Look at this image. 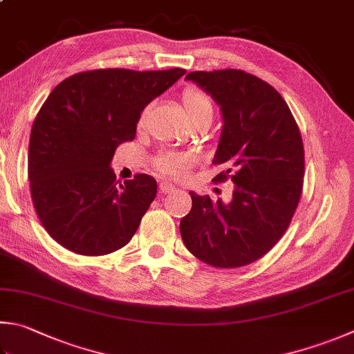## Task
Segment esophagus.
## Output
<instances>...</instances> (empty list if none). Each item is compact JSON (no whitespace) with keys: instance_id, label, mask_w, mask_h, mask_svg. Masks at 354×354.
<instances>
[{"instance_id":"esophagus-1","label":"esophagus","mask_w":354,"mask_h":354,"mask_svg":"<svg viewBox=\"0 0 354 354\" xmlns=\"http://www.w3.org/2000/svg\"><path fill=\"white\" fill-rule=\"evenodd\" d=\"M158 188H160V191L163 192V194H168V192H174L176 191V186L172 185V183H169V182H160V185H158Z\"/></svg>"}]
</instances>
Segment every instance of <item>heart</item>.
Wrapping results in <instances>:
<instances>
[{
    "mask_svg": "<svg viewBox=\"0 0 354 354\" xmlns=\"http://www.w3.org/2000/svg\"><path fill=\"white\" fill-rule=\"evenodd\" d=\"M183 108L186 118H188L189 123L198 122V120H212L214 115V104H212V100L208 94H205L203 91L189 88L183 92ZM145 117V114H143ZM142 117V120H143ZM189 165V158L185 156H163L158 160V168L162 169L166 174L171 176H180L183 174Z\"/></svg>",
    "mask_w": 354,
    "mask_h": 354,
    "instance_id": "heart-1",
    "label": "heart"
}]
</instances>
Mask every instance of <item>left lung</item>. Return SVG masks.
<instances>
[{
    "label": "left lung",
    "instance_id": "left-lung-1",
    "mask_svg": "<svg viewBox=\"0 0 354 354\" xmlns=\"http://www.w3.org/2000/svg\"><path fill=\"white\" fill-rule=\"evenodd\" d=\"M185 80L211 95L222 114L214 165L231 177L225 203L189 192L192 208L180 220L183 243L202 262L218 268L248 265L266 254L288 228L302 192V137L281 94L237 69L189 72Z\"/></svg>",
    "mask_w": 354,
    "mask_h": 354
}]
</instances>
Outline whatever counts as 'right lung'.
I'll use <instances>...</instances> for the list:
<instances>
[{"instance_id": "add662e5", "label": "right lung", "mask_w": 354, "mask_h": 354, "mask_svg": "<svg viewBox=\"0 0 354 354\" xmlns=\"http://www.w3.org/2000/svg\"><path fill=\"white\" fill-rule=\"evenodd\" d=\"M185 69H98L63 80L33 122L28 172L33 206L66 250L103 256L136 234L157 194L148 174L117 185V146L136 137L143 109Z\"/></svg>"}]
</instances>
